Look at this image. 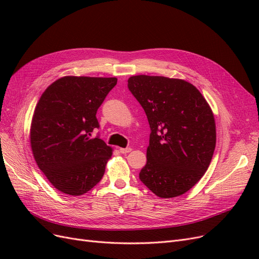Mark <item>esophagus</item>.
<instances>
[{
	"mask_svg": "<svg viewBox=\"0 0 259 259\" xmlns=\"http://www.w3.org/2000/svg\"><path fill=\"white\" fill-rule=\"evenodd\" d=\"M132 151V148H120V152L121 153H128Z\"/></svg>",
	"mask_w": 259,
	"mask_h": 259,
	"instance_id": "esophagus-1",
	"label": "esophagus"
}]
</instances>
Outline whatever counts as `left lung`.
Masks as SVG:
<instances>
[{"label":"left lung","mask_w":259,"mask_h":259,"mask_svg":"<svg viewBox=\"0 0 259 259\" xmlns=\"http://www.w3.org/2000/svg\"><path fill=\"white\" fill-rule=\"evenodd\" d=\"M128 90L150 125L143 184L159 198L179 197L205 174L216 146L214 114L191 83L158 75H133Z\"/></svg>","instance_id":"obj_1"}]
</instances>
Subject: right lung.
Returning a JSON list of instances; mask_svg holds the SVG:
<instances>
[{"instance_id": "add662e5", "label": "right lung", "mask_w": 259, "mask_h": 259, "mask_svg": "<svg viewBox=\"0 0 259 259\" xmlns=\"http://www.w3.org/2000/svg\"><path fill=\"white\" fill-rule=\"evenodd\" d=\"M116 77L68 75L44 91L30 127L34 160L53 187L82 195L103 178L112 148L92 138L99 124L96 113Z\"/></svg>"}]
</instances>
